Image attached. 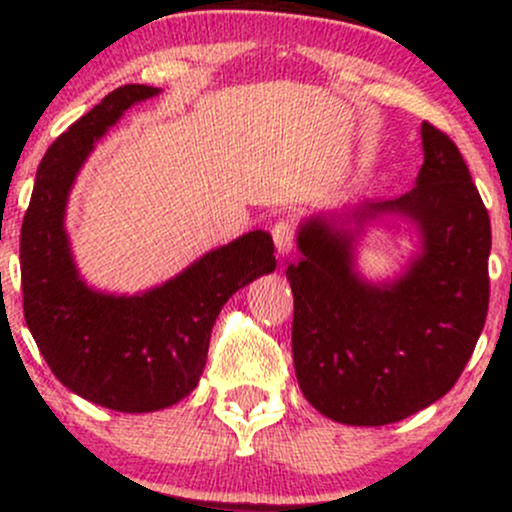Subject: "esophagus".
Here are the masks:
<instances>
[{
  "instance_id": "esophagus-1",
  "label": "esophagus",
  "mask_w": 512,
  "mask_h": 512,
  "mask_svg": "<svg viewBox=\"0 0 512 512\" xmlns=\"http://www.w3.org/2000/svg\"><path fill=\"white\" fill-rule=\"evenodd\" d=\"M272 240L276 245L279 255H289L293 248V240H296V231H293V223L289 219H279L272 226Z\"/></svg>"
}]
</instances>
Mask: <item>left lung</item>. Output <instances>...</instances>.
<instances>
[{"label":"left lung","instance_id":"obj_1","mask_svg":"<svg viewBox=\"0 0 512 512\" xmlns=\"http://www.w3.org/2000/svg\"><path fill=\"white\" fill-rule=\"evenodd\" d=\"M416 187L366 204L356 223L402 214L421 255L390 284L354 272V233L322 216L298 231L289 264L293 366L305 399L346 426H385L440 399L467 366L489 310L491 221L455 142L421 125Z\"/></svg>","mask_w":512,"mask_h":512}]
</instances>
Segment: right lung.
<instances>
[{
  "mask_svg": "<svg viewBox=\"0 0 512 512\" xmlns=\"http://www.w3.org/2000/svg\"><path fill=\"white\" fill-rule=\"evenodd\" d=\"M156 93L144 84L115 88L60 134L40 161L21 226L23 315L40 354L64 387L125 414L190 395L223 303L276 267L272 236L252 231L137 296H110L79 279L64 233L76 173L129 105Z\"/></svg>",
  "mask_w": 512,
  "mask_h": 512,
  "instance_id": "right-lung-1",
  "label": "right lung"
}]
</instances>
